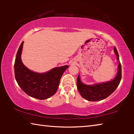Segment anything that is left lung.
Instances as JSON below:
<instances>
[{
    "label": "left lung",
    "mask_w": 134,
    "mask_h": 134,
    "mask_svg": "<svg viewBox=\"0 0 134 134\" xmlns=\"http://www.w3.org/2000/svg\"><path fill=\"white\" fill-rule=\"evenodd\" d=\"M114 51L117 56V60L119 61V54L115 47H114ZM121 70V65L119 63L117 75L112 80L93 86L86 85L81 83L79 75L77 80V86L81 96L89 101L95 102L106 99L110 96L119 86L122 77Z\"/></svg>",
    "instance_id": "left-lung-1"
}]
</instances>
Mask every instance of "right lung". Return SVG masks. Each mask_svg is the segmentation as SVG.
I'll return each mask as SVG.
<instances>
[{
  "label": "right lung",
  "instance_id": "right-lung-1",
  "mask_svg": "<svg viewBox=\"0 0 134 134\" xmlns=\"http://www.w3.org/2000/svg\"><path fill=\"white\" fill-rule=\"evenodd\" d=\"M24 42L18 49L14 64L15 76L18 85L26 93L40 100L48 99L55 93L61 77L69 66L55 67L45 73H37L29 70L21 61Z\"/></svg>",
  "mask_w": 134,
  "mask_h": 134
}]
</instances>
